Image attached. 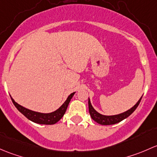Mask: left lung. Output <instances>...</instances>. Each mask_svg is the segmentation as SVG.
Returning a JSON list of instances; mask_svg holds the SVG:
<instances>
[{
  "label": "left lung",
  "mask_w": 157,
  "mask_h": 157,
  "mask_svg": "<svg viewBox=\"0 0 157 157\" xmlns=\"http://www.w3.org/2000/svg\"><path fill=\"white\" fill-rule=\"evenodd\" d=\"M142 97L140 98V99L138 101V103L135 105L132 108H131L130 109L126 111L125 113H122L119 114V115H115V116H103V115L100 114L99 113L97 112L94 109L92 106L91 103H90V100H88V109H89V113L91 116L92 119L97 122L98 123L101 124V125H113V124L118 123V122H121L123 119H126L127 117H128L136 109V108L138 107L139 103L140 102V100H141Z\"/></svg>",
  "instance_id": "1"
}]
</instances>
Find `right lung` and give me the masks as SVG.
I'll use <instances>...</instances> for the list:
<instances>
[{"label":"right lung","instance_id":"obj_1","mask_svg":"<svg viewBox=\"0 0 157 157\" xmlns=\"http://www.w3.org/2000/svg\"><path fill=\"white\" fill-rule=\"evenodd\" d=\"M74 94H75V92L71 94L68 97L67 101L64 102L63 104L59 109H56L54 112L51 113H41L30 110V109H26V108L23 107V106H20L18 103H16L12 98H11V100H12L14 106L17 107V109L29 120L35 122V123L43 124V125H54V124L56 123L58 121L60 120L61 118L65 114L68 105H69L71 99L73 97Z\"/></svg>","mask_w":157,"mask_h":157}]
</instances>
